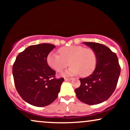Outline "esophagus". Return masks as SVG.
<instances>
[{"label":"esophagus","instance_id":"esophagus-1","mask_svg":"<svg viewBox=\"0 0 130 130\" xmlns=\"http://www.w3.org/2000/svg\"><path fill=\"white\" fill-rule=\"evenodd\" d=\"M72 79V78H67V77H65V81H68V80H71Z\"/></svg>","mask_w":130,"mask_h":130}]
</instances>
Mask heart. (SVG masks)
<instances>
[{
  "label": "heart",
  "mask_w": 130,
  "mask_h": 130,
  "mask_svg": "<svg viewBox=\"0 0 130 130\" xmlns=\"http://www.w3.org/2000/svg\"><path fill=\"white\" fill-rule=\"evenodd\" d=\"M58 51L60 54L51 52L46 58L49 66L57 72L70 64L71 67L64 73L65 75L80 74L81 76L86 77L90 75L96 68L97 57L92 49L72 45L61 47Z\"/></svg>",
  "instance_id": "heart-1"
}]
</instances>
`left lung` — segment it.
Returning <instances> with one entry per match:
<instances>
[{
	"mask_svg": "<svg viewBox=\"0 0 130 130\" xmlns=\"http://www.w3.org/2000/svg\"><path fill=\"white\" fill-rule=\"evenodd\" d=\"M95 51L96 68L90 76L80 78V86L75 89L77 98L84 103L93 105L107 100L117 86L120 67L117 55L104 44L84 42Z\"/></svg>",
	"mask_w": 130,
	"mask_h": 130,
	"instance_id": "left-lung-1",
	"label": "left lung"
}]
</instances>
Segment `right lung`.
<instances>
[{"mask_svg": "<svg viewBox=\"0 0 130 130\" xmlns=\"http://www.w3.org/2000/svg\"><path fill=\"white\" fill-rule=\"evenodd\" d=\"M55 48L49 43L30 46L20 53L13 66L14 85L19 95L27 103L37 107L51 104L57 98L63 77L55 78L46 58Z\"/></svg>", "mask_w": 130, "mask_h": 130, "instance_id": "right-lung-1", "label": "right lung"}]
</instances>
